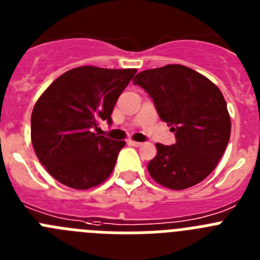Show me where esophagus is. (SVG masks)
Listing matches in <instances>:
<instances>
[{
    "mask_svg": "<svg viewBox=\"0 0 260 260\" xmlns=\"http://www.w3.org/2000/svg\"><path fill=\"white\" fill-rule=\"evenodd\" d=\"M127 143L130 144V146H134V147H141L142 144H143V143H141V142H135V141H133V139H128Z\"/></svg>",
    "mask_w": 260,
    "mask_h": 260,
    "instance_id": "obj_1",
    "label": "esophagus"
}]
</instances>
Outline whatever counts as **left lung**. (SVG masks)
Masks as SVG:
<instances>
[{
  "instance_id": "obj_1",
  "label": "left lung",
  "mask_w": 260,
  "mask_h": 260,
  "mask_svg": "<svg viewBox=\"0 0 260 260\" xmlns=\"http://www.w3.org/2000/svg\"><path fill=\"white\" fill-rule=\"evenodd\" d=\"M134 84L147 91L160 118L169 123L176 144L156 143L147 169L153 181L185 190L216 168L231 137V116L219 87L183 65H167L135 75Z\"/></svg>"
}]
</instances>
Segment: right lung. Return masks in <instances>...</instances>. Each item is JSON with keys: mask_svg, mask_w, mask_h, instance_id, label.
Instances as JSON below:
<instances>
[{"mask_svg": "<svg viewBox=\"0 0 260 260\" xmlns=\"http://www.w3.org/2000/svg\"><path fill=\"white\" fill-rule=\"evenodd\" d=\"M137 69L79 66L57 78L38 99L31 116V141L48 173L62 185L87 190L113 172L125 141L93 133L110 114Z\"/></svg>", "mask_w": 260, "mask_h": 260, "instance_id": "1", "label": "right lung"}]
</instances>
